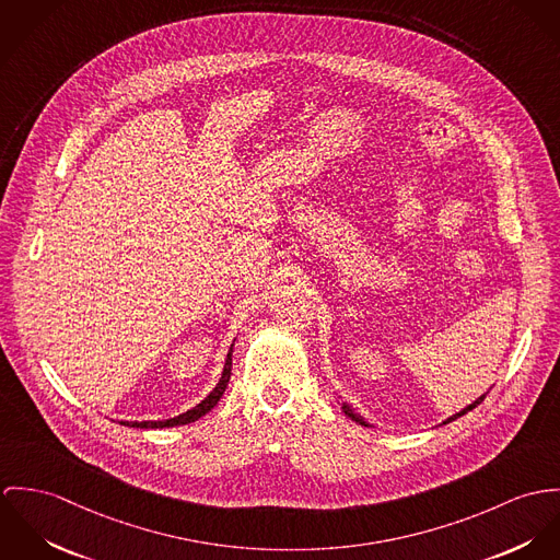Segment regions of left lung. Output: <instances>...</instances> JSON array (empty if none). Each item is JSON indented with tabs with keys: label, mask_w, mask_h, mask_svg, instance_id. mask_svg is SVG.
Returning a JSON list of instances; mask_svg holds the SVG:
<instances>
[{
	"label": "left lung",
	"mask_w": 560,
	"mask_h": 560,
	"mask_svg": "<svg viewBox=\"0 0 560 560\" xmlns=\"http://www.w3.org/2000/svg\"><path fill=\"white\" fill-rule=\"evenodd\" d=\"M483 399H486V395H483V397H479V399H477V401H472V404H470V406H468V408H464V410H462V412H457V415H453V417H451V419H448V421H455V419H459V417H462V415H466V412H470V410H472V408H477V406H479V404H481V401H483ZM343 412H346V415H348V417H350V419H352V421H357V423H361V425H368V423H365V419H363V417H361V415H357V412H354V410H352V408H350V406H346V404H343ZM448 421H444V423H448Z\"/></svg>",
	"instance_id": "left-lung-1"
}]
</instances>
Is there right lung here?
Instances as JSON below:
<instances>
[{
  "label": "right lung",
  "mask_w": 560,
  "mask_h": 560,
  "mask_svg": "<svg viewBox=\"0 0 560 560\" xmlns=\"http://www.w3.org/2000/svg\"><path fill=\"white\" fill-rule=\"evenodd\" d=\"M230 375H232V350L228 352V359H225V368H223V375H221V380H219V384L214 386V390L201 401V404H197L192 410H188L185 415H180V417H174V419H167V421H141V423H122V425H128V428H141V430H156V428H176V425H187V423H192V421H197V419H201L206 412H210L217 404H219V399L223 397V393H225V388H228V382H230Z\"/></svg>",
  "instance_id": "1"
}]
</instances>
